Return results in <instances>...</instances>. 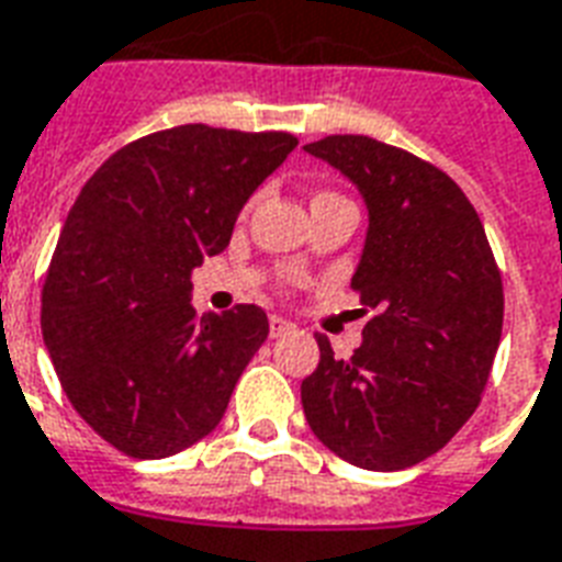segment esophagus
<instances>
[{
    "mask_svg": "<svg viewBox=\"0 0 562 562\" xmlns=\"http://www.w3.org/2000/svg\"><path fill=\"white\" fill-rule=\"evenodd\" d=\"M291 329V321L280 318V315H271V338L282 336V333H289Z\"/></svg>",
    "mask_w": 562,
    "mask_h": 562,
    "instance_id": "34e87169",
    "label": "esophagus"
}]
</instances>
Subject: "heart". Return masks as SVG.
<instances>
[{
  "label": "heart",
  "mask_w": 562,
  "mask_h": 562,
  "mask_svg": "<svg viewBox=\"0 0 562 562\" xmlns=\"http://www.w3.org/2000/svg\"><path fill=\"white\" fill-rule=\"evenodd\" d=\"M318 196H327V194H318Z\"/></svg>",
  "instance_id": "b5f03b06"
}]
</instances>
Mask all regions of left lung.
Wrapping results in <instances>:
<instances>
[{"label":"left lung","instance_id":"8db88e82","mask_svg":"<svg viewBox=\"0 0 562 562\" xmlns=\"http://www.w3.org/2000/svg\"><path fill=\"white\" fill-rule=\"evenodd\" d=\"M306 153L353 182L368 229L350 285L374 318L353 357L318 336L300 385L312 434L350 465L409 469L451 442L481 404L504 324V289L469 196L439 167L366 135Z\"/></svg>","mask_w":562,"mask_h":562}]
</instances>
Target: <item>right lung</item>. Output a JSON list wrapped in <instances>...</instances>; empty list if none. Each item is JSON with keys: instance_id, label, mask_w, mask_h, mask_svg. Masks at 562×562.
<instances>
[{"instance_id": "obj_1", "label": "right lung", "mask_w": 562, "mask_h": 562, "mask_svg": "<svg viewBox=\"0 0 562 562\" xmlns=\"http://www.w3.org/2000/svg\"><path fill=\"white\" fill-rule=\"evenodd\" d=\"M294 147L289 132L188 123L117 149L76 196L43 285V345L117 451L173 457L224 418L268 315L241 303L196 318L191 273Z\"/></svg>"}]
</instances>
